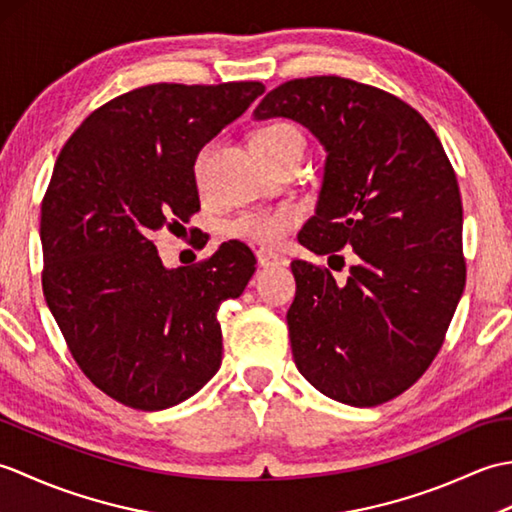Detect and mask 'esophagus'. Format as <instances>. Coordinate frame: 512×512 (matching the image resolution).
<instances>
[{
    "label": "esophagus",
    "mask_w": 512,
    "mask_h": 512,
    "mask_svg": "<svg viewBox=\"0 0 512 512\" xmlns=\"http://www.w3.org/2000/svg\"><path fill=\"white\" fill-rule=\"evenodd\" d=\"M257 262L262 268H270V266L286 264V257H281L279 253H275L273 248H259L257 250Z\"/></svg>",
    "instance_id": "obj_1"
}]
</instances>
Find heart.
<instances>
[{
  "label": "heart",
  "mask_w": 512,
  "mask_h": 512,
  "mask_svg": "<svg viewBox=\"0 0 512 512\" xmlns=\"http://www.w3.org/2000/svg\"><path fill=\"white\" fill-rule=\"evenodd\" d=\"M250 147H253L259 160L273 158L279 154H286L290 149H303V134L292 123L275 121L262 129H257V132L250 136ZM204 158L206 151L198 160V171L202 169ZM297 217L299 215L295 209L244 213L239 215L235 222H231L228 233L257 244H279L281 239L288 235L292 224L297 222Z\"/></svg>",
  "instance_id": "b5f03b06"
}]
</instances>
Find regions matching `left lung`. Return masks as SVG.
<instances>
[{
    "label": "left lung",
    "instance_id": "1",
    "mask_svg": "<svg viewBox=\"0 0 512 512\" xmlns=\"http://www.w3.org/2000/svg\"><path fill=\"white\" fill-rule=\"evenodd\" d=\"M255 121L290 118L325 149L321 191L299 244L352 246L345 284L303 259L286 314L301 376L352 407L396 398L427 372L464 292L458 178L424 118L341 76L281 83Z\"/></svg>",
    "mask_w": 512,
    "mask_h": 512
}]
</instances>
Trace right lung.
<instances>
[{"mask_svg":"<svg viewBox=\"0 0 512 512\" xmlns=\"http://www.w3.org/2000/svg\"><path fill=\"white\" fill-rule=\"evenodd\" d=\"M264 90L147 85L92 112L57 158L41 204L43 295L83 374L127 407L180 405L220 369L217 308L242 295L255 255L231 239L167 268L154 235L200 211L195 158Z\"/></svg>","mask_w":512,"mask_h":512,"instance_id":"add662e5","label":"right lung"}]
</instances>
